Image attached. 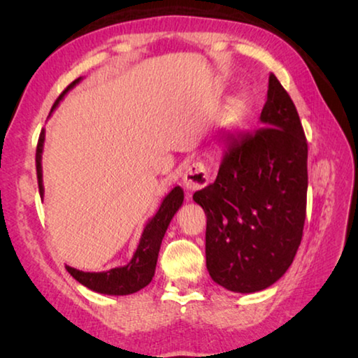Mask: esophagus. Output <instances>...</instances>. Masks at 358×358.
<instances>
[{
    "label": "esophagus",
    "mask_w": 358,
    "mask_h": 358,
    "mask_svg": "<svg viewBox=\"0 0 358 358\" xmlns=\"http://www.w3.org/2000/svg\"><path fill=\"white\" fill-rule=\"evenodd\" d=\"M183 183L187 191H199L210 183V173L202 161H194L186 167Z\"/></svg>",
    "instance_id": "obj_1"
}]
</instances>
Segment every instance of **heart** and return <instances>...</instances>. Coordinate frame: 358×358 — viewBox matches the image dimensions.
I'll list each match as a JSON object with an SVG mask.
<instances>
[{
  "label": "heart",
  "mask_w": 358,
  "mask_h": 358,
  "mask_svg": "<svg viewBox=\"0 0 358 358\" xmlns=\"http://www.w3.org/2000/svg\"><path fill=\"white\" fill-rule=\"evenodd\" d=\"M229 121H230V120H229Z\"/></svg>",
  "instance_id": "heart-1"
}]
</instances>
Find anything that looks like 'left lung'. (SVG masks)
Segmentation results:
<instances>
[{
	"mask_svg": "<svg viewBox=\"0 0 358 358\" xmlns=\"http://www.w3.org/2000/svg\"><path fill=\"white\" fill-rule=\"evenodd\" d=\"M260 123L257 131L229 138L215 183L192 196L207 215L211 280L241 294L266 289L286 273L306 217L305 131L273 74Z\"/></svg>",
	"mask_w": 358,
	"mask_h": 358,
	"instance_id": "left-lung-1",
	"label": "left lung"
}]
</instances>
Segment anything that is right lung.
Listing matches in <instances>:
<instances>
[{
    "label": "right lung",
    "instance_id": "obj_1",
    "mask_svg": "<svg viewBox=\"0 0 358 358\" xmlns=\"http://www.w3.org/2000/svg\"><path fill=\"white\" fill-rule=\"evenodd\" d=\"M80 82V78H76L74 82L66 87L64 92L58 96V99L53 104L52 110L58 106V102L63 99V96L74 87L76 83ZM44 131L41 132L38 148H36V173H38V185H39V194L44 196V187H42V169H41V153L42 147H44ZM183 189L180 186H175L173 189L169 192V196L162 201L157 213L151 217L147 226L143 229L141 243L137 246V251L134 252V257L131 262L124 266H117V268L101 271V273H90V271H80L72 268V266H66L72 278L83 284L85 287L94 290L99 294L107 295H129L134 294L137 290L148 286L150 281L155 276V268L157 262V254H159L161 241L164 238V234L171 224L173 215L177 213L178 208L183 203Z\"/></svg>",
    "mask_w": 358,
    "mask_h": 358
}]
</instances>
